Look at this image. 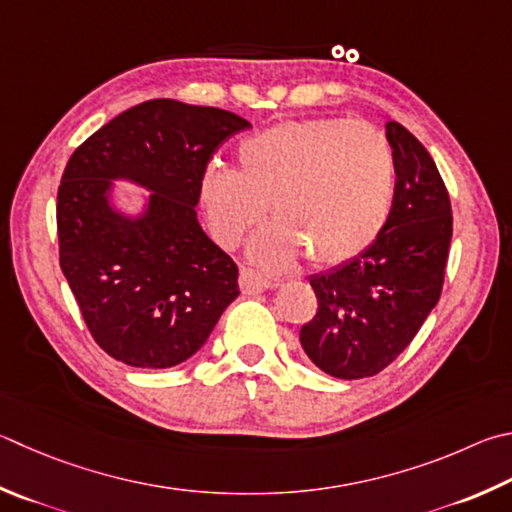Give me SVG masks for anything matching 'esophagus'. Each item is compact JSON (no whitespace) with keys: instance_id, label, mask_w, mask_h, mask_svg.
Wrapping results in <instances>:
<instances>
[{"instance_id":"esophagus-1","label":"esophagus","mask_w":512,"mask_h":512,"mask_svg":"<svg viewBox=\"0 0 512 512\" xmlns=\"http://www.w3.org/2000/svg\"><path fill=\"white\" fill-rule=\"evenodd\" d=\"M275 284L271 280H266L264 275H259L253 268H241L239 273V288L244 295H257L266 291V288H273Z\"/></svg>"}]
</instances>
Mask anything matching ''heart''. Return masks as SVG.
I'll list each match as a JSON object with an SVG mask.
<instances>
[{"mask_svg":"<svg viewBox=\"0 0 512 512\" xmlns=\"http://www.w3.org/2000/svg\"><path fill=\"white\" fill-rule=\"evenodd\" d=\"M239 170L210 163L199 197L224 248H237L264 219L250 257L282 271L300 253L338 266L374 244L392 212L396 163L383 132L345 118L286 120L239 143Z\"/></svg>","mask_w":512,"mask_h":512,"instance_id":"obj_1","label":"heart"}]
</instances>
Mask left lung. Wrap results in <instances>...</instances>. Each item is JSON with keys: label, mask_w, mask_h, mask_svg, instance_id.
I'll return each instance as SVG.
<instances>
[{"label": "left lung", "mask_w": 512, "mask_h": 512, "mask_svg": "<svg viewBox=\"0 0 512 512\" xmlns=\"http://www.w3.org/2000/svg\"><path fill=\"white\" fill-rule=\"evenodd\" d=\"M396 190L385 228L365 253L311 275L315 318L300 329L306 356L342 380L376 376L410 345L441 297L452 208L430 152L401 123L385 125Z\"/></svg>", "instance_id": "obj_1"}]
</instances>
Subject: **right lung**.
<instances>
[{
  "mask_svg": "<svg viewBox=\"0 0 512 512\" xmlns=\"http://www.w3.org/2000/svg\"><path fill=\"white\" fill-rule=\"evenodd\" d=\"M246 127L226 109L156 98L118 114L71 154L58 190L60 266L111 358L141 369L179 365L239 295L237 264L194 208L212 154ZM114 180L153 192L138 216L110 203Z\"/></svg>",
  "mask_w": 512,
  "mask_h": 512,
  "instance_id": "1",
  "label": "right lung"
}]
</instances>
